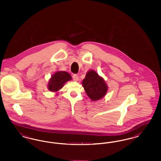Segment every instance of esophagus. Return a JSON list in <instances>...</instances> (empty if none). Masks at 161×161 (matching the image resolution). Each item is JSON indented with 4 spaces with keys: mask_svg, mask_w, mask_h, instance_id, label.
<instances>
[{
    "mask_svg": "<svg viewBox=\"0 0 161 161\" xmlns=\"http://www.w3.org/2000/svg\"><path fill=\"white\" fill-rule=\"evenodd\" d=\"M72 78L74 81H77L78 80V76L77 75V74H74L73 76H72Z\"/></svg>",
    "mask_w": 161,
    "mask_h": 161,
    "instance_id": "1",
    "label": "esophagus"
}]
</instances>
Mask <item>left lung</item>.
I'll return each instance as SVG.
<instances>
[{
  "label": "left lung",
  "instance_id": "1",
  "mask_svg": "<svg viewBox=\"0 0 161 161\" xmlns=\"http://www.w3.org/2000/svg\"><path fill=\"white\" fill-rule=\"evenodd\" d=\"M82 84L87 95L93 101L102 98L107 91V85L103 78L92 70L87 73Z\"/></svg>",
  "mask_w": 161,
  "mask_h": 161
}]
</instances>
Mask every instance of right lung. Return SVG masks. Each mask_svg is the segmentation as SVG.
Listing matches in <instances>:
<instances>
[{"instance_id":"add662e5","label":"right lung","mask_w":161,"mask_h":161,"mask_svg":"<svg viewBox=\"0 0 161 161\" xmlns=\"http://www.w3.org/2000/svg\"><path fill=\"white\" fill-rule=\"evenodd\" d=\"M72 79L70 74L66 72L59 71L51 77L48 84V89L51 92H55L60 89L64 84Z\"/></svg>"}]
</instances>
